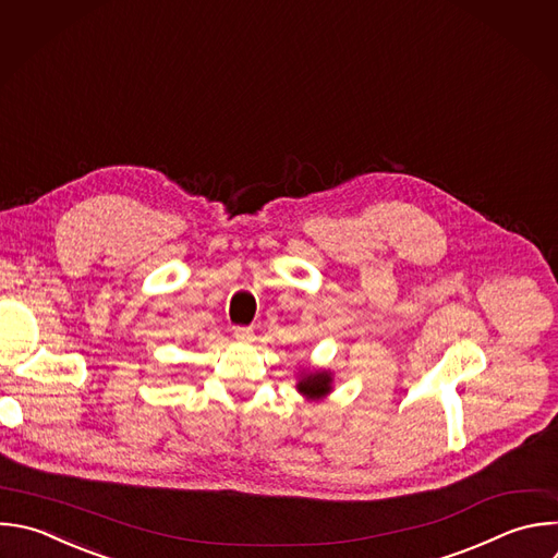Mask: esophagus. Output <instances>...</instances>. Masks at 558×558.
Returning <instances> with one entry per match:
<instances>
[{
  "mask_svg": "<svg viewBox=\"0 0 558 558\" xmlns=\"http://www.w3.org/2000/svg\"><path fill=\"white\" fill-rule=\"evenodd\" d=\"M234 337L239 341H254V328L252 326H234Z\"/></svg>",
  "mask_w": 558,
  "mask_h": 558,
  "instance_id": "esophagus-1",
  "label": "esophagus"
}]
</instances>
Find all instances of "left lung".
I'll use <instances>...</instances> for the list:
<instances>
[{"label":"left lung","instance_id":"8db88e82","mask_svg":"<svg viewBox=\"0 0 558 558\" xmlns=\"http://www.w3.org/2000/svg\"><path fill=\"white\" fill-rule=\"evenodd\" d=\"M298 390L308 397V399H319L324 395H328L330 390V377L326 373H313V375H306L300 384H298Z\"/></svg>","mask_w":558,"mask_h":558}]
</instances>
